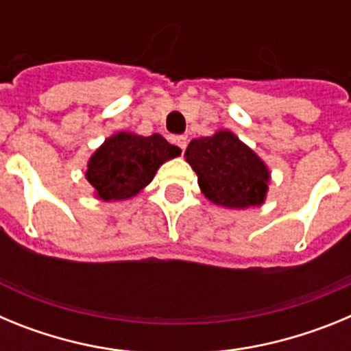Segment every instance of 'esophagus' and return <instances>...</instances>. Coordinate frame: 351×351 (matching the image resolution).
I'll return each instance as SVG.
<instances>
[{
    "label": "esophagus",
    "instance_id": "1",
    "mask_svg": "<svg viewBox=\"0 0 351 351\" xmlns=\"http://www.w3.org/2000/svg\"><path fill=\"white\" fill-rule=\"evenodd\" d=\"M172 142L176 145H178L179 149H181L182 153H184V149H186V144H188V138L184 137V135H178V137H172Z\"/></svg>",
    "mask_w": 351,
    "mask_h": 351
}]
</instances>
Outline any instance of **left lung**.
Masks as SVG:
<instances>
[{"label": "left lung", "instance_id": "1", "mask_svg": "<svg viewBox=\"0 0 351 351\" xmlns=\"http://www.w3.org/2000/svg\"><path fill=\"white\" fill-rule=\"evenodd\" d=\"M184 158L197 172L202 193L216 206L246 209L265 200L271 179L267 165L235 133L221 130L213 137L195 138Z\"/></svg>", "mask_w": 351, "mask_h": 351}]
</instances>
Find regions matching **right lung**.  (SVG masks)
<instances>
[{
  "label": "right lung",
  "mask_w": 351,
  "mask_h": 351,
  "mask_svg": "<svg viewBox=\"0 0 351 351\" xmlns=\"http://www.w3.org/2000/svg\"><path fill=\"white\" fill-rule=\"evenodd\" d=\"M179 154L181 149L158 133L142 137L119 132L108 137L89 158L86 179L100 200H126L141 193L153 181L156 170Z\"/></svg>",
  "instance_id": "add662e5"
}]
</instances>
